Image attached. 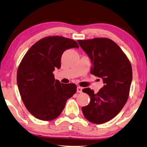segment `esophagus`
I'll list each match as a JSON object with an SVG mask.
<instances>
[{"label": "esophagus", "mask_w": 147, "mask_h": 147, "mask_svg": "<svg viewBox=\"0 0 147 147\" xmlns=\"http://www.w3.org/2000/svg\"><path fill=\"white\" fill-rule=\"evenodd\" d=\"M82 90H83V88L81 87H77V91L78 93H81Z\"/></svg>", "instance_id": "34e87169"}]
</instances>
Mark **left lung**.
Listing matches in <instances>:
<instances>
[{"instance_id":"left-lung-1","label":"left lung","mask_w":147,"mask_h":147,"mask_svg":"<svg viewBox=\"0 0 147 147\" xmlns=\"http://www.w3.org/2000/svg\"><path fill=\"white\" fill-rule=\"evenodd\" d=\"M77 42L91 60V73L101 78L104 83L97 93L90 88L83 89L91 101L82 107V111L89 122L103 124L117 116L126 104L132 79V66L122 49L108 38Z\"/></svg>"}]
</instances>
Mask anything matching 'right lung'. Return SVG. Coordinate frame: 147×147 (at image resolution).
Segmentation results:
<instances>
[{"mask_svg":"<svg viewBox=\"0 0 147 147\" xmlns=\"http://www.w3.org/2000/svg\"><path fill=\"white\" fill-rule=\"evenodd\" d=\"M71 48H79L73 40L46 37L29 48L19 64L17 82L21 99L39 120L49 121L59 116L66 101L77 91L75 84L61 83L53 74L60 68L63 52Z\"/></svg>","mask_w":147,"mask_h":147,"instance_id":"add662e5","label":"right lung"}]
</instances>
